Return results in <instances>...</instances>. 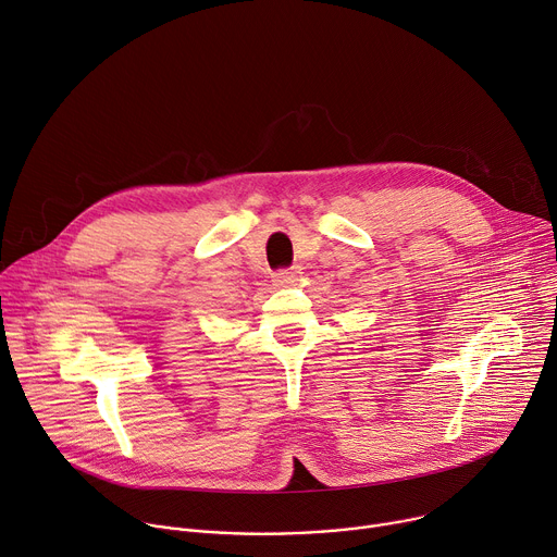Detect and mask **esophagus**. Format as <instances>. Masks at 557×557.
<instances>
[{
  "label": "esophagus",
  "mask_w": 557,
  "mask_h": 557,
  "mask_svg": "<svg viewBox=\"0 0 557 557\" xmlns=\"http://www.w3.org/2000/svg\"><path fill=\"white\" fill-rule=\"evenodd\" d=\"M297 277H299V269H297V267H290V269L277 271V273L273 275V282H275L277 286H290V284L297 282Z\"/></svg>",
  "instance_id": "1"
}]
</instances>
